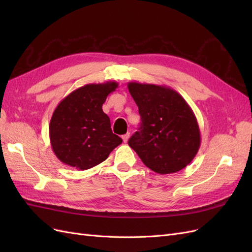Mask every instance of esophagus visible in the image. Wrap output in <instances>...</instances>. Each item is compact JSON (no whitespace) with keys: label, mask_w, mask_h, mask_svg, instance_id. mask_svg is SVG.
<instances>
[{"label":"esophagus","mask_w":252,"mask_h":252,"mask_svg":"<svg viewBox=\"0 0 252 252\" xmlns=\"http://www.w3.org/2000/svg\"><path fill=\"white\" fill-rule=\"evenodd\" d=\"M129 135H130V133H129V132H127V133L122 135V139H123L124 143H127V141H128V139H129Z\"/></svg>","instance_id":"esophagus-1"}]
</instances>
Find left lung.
Instances as JSON below:
<instances>
[{
  "label": "left lung",
  "instance_id": "left-lung-1",
  "mask_svg": "<svg viewBox=\"0 0 252 252\" xmlns=\"http://www.w3.org/2000/svg\"><path fill=\"white\" fill-rule=\"evenodd\" d=\"M127 87L142 120L139 131L128 141L129 146L157 173L185 168L201 145L199 124L191 107L169 87L138 82H129Z\"/></svg>",
  "mask_w": 252,
  "mask_h": 252
}]
</instances>
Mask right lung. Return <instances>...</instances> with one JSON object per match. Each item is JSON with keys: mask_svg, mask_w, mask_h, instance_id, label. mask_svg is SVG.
<instances>
[{"mask_svg": "<svg viewBox=\"0 0 252 252\" xmlns=\"http://www.w3.org/2000/svg\"><path fill=\"white\" fill-rule=\"evenodd\" d=\"M117 82L87 84L65 96L52 113L49 138L61 162L79 170L101 164L122 143L102 106Z\"/></svg>", "mask_w": 252, "mask_h": 252, "instance_id": "1", "label": "right lung"}]
</instances>
